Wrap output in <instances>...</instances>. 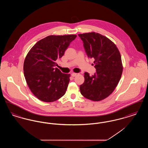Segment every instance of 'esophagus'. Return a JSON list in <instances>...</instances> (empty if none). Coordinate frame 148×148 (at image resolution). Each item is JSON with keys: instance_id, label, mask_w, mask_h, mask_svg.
I'll list each match as a JSON object with an SVG mask.
<instances>
[{"instance_id": "1", "label": "esophagus", "mask_w": 148, "mask_h": 148, "mask_svg": "<svg viewBox=\"0 0 148 148\" xmlns=\"http://www.w3.org/2000/svg\"><path fill=\"white\" fill-rule=\"evenodd\" d=\"M77 73H73L71 74V76H72L73 77H75V76H77Z\"/></svg>"}]
</instances>
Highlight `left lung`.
Returning a JSON list of instances; mask_svg holds the SVG:
<instances>
[{
    "mask_svg": "<svg viewBox=\"0 0 148 148\" xmlns=\"http://www.w3.org/2000/svg\"><path fill=\"white\" fill-rule=\"evenodd\" d=\"M83 42L85 52L94 59L96 73H84V82L80 86L85 98L98 101L109 97L118 84L123 72L119 49L105 36L95 32L78 34Z\"/></svg>",
    "mask_w": 148,
    "mask_h": 148,
    "instance_id": "left-lung-1",
    "label": "left lung"
}]
</instances>
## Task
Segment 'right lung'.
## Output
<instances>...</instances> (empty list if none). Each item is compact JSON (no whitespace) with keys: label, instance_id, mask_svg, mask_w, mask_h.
Segmentation results:
<instances>
[{"label":"right lung","instance_id":"1","mask_svg":"<svg viewBox=\"0 0 148 148\" xmlns=\"http://www.w3.org/2000/svg\"><path fill=\"white\" fill-rule=\"evenodd\" d=\"M76 35H49L31 48L24 62V74L31 92L40 100L53 102L62 97L70 80L69 74L56 68Z\"/></svg>","mask_w":148,"mask_h":148}]
</instances>
